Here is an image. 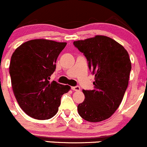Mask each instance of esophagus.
Returning a JSON list of instances; mask_svg holds the SVG:
<instances>
[{
    "instance_id": "34e87169",
    "label": "esophagus",
    "mask_w": 147,
    "mask_h": 147,
    "mask_svg": "<svg viewBox=\"0 0 147 147\" xmlns=\"http://www.w3.org/2000/svg\"><path fill=\"white\" fill-rule=\"evenodd\" d=\"M72 89L75 91H79L80 90V87H79V86H76L72 87Z\"/></svg>"
}]
</instances>
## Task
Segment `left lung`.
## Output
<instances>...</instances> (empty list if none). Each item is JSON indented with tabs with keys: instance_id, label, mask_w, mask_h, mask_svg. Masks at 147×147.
Wrapping results in <instances>:
<instances>
[{
	"instance_id": "left-lung-1",
	"label": "left lung",
	"mask_w": 147,
	"mask_h": 147,
	"mask_svg": "<svg viewBox=\"0 0 147 147\" xmlns=\"http://www.w3.org/2000/svg\"><path fill=\"white\" fill-rule=\"evenodd\" d=\"M73 44L95 75L93 90H83L85 99L77 106L78 113L88 122L105 120L120 105L127 88L131 70L129 54L117 41L100 35Z\"/></svg>"
}]
</instances>
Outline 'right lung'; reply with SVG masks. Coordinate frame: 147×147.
I'll return each mask as SVG.
<instances>
[{"label": "right lung", "instance_id": "obj_1", "mask_svg": "<svg viewBox=\"0 0 147 147\" xmlns=\"http://www.w3.org/2000/svg\"><path fill=\"white\" fill-rule=\"evenodd\" d=\"M66 43L46 39L30 40L13 53L9 65L13 92L20 107L37 119H48L57 114L61 98L70 87L50 82L56 61Z\"/></svg>", "mask_w": 147, "mask_h": 147}]
</instances>
